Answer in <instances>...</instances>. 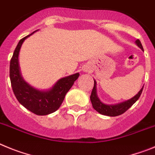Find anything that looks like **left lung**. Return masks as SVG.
Returning a JSON list of instances; mask_svg holds the SVG:
<instances>
[{"instance_id": "left-lung-1", "label": "left lung", "mask_w": 155, "mask_h": 155, "mask_svg": "<svg viewBox=\"0 0 155 155\" xmlns=\"http://www.w3.org/2000/svg\"><path fill=\"white\" fill-rule=\"evenodd\" d=\"M136 43L141 49H143V46H142L140 40H137ZM96 84H97V83H96V82L94 81V86H93L91 95H90V100H91L93 107L97 111V112L100 113V114H103V115L110 116V117L119 116L126 112L128 109L131 107L137 100H138L139 97H140V95H141L142 90H143V86L141 90L139 91V93H137L135 97H134L133 98L127 100V101H125L124 102V103H121V104H116V105H107V104H103V103H101L100 100L98 99V97H97Z\"/></svg>"}]
</instances>
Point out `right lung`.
I'll return each instance as SVG.
<instances>
[{
  "label": "right lung",
  "mask_w": 155,
  "mask_h": 155,
  "mask_svg": "<svg viewBox=\"0 0 155 155\" xmlns=\"http://www.w3.org/2000/svg\"><path fill=\"white\" fill-rule=\"evenodd\" d=\"M34 32L21 38L15 48L10 62V79L14 94L22 106L36 115H48L59 108L65 94L70 90L79 74L76 73L60 79L48 91L35 90L24 81L18 66L19 51L23 41Z\"/></svg>",
  "instance_id": "right-lung-1"
}]
</instances>
